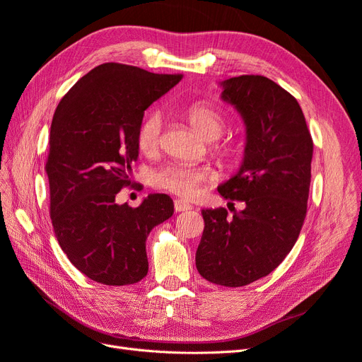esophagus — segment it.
<instances>
[{"mask_svg": "<svg viewBox=\"0 0 362 362\" xmlns=\"http://www.w3.org/2000/svg\"><path fill=\"white\" fill-rule=\"evenodd\" d=\"M173 206H175V211H177V213L187 211V210H190V208H192V205H190V204H185V202H184V201H181V199H175Z\"/></svg>", "mask_w": 362, "mask_h": 362, "instance_id": "1", "label": "esophagus"}]
</instances>
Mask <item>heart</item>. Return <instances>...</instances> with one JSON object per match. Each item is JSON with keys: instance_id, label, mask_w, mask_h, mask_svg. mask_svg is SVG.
Returning a JSON list of instances; mask_svg holds the SVG:
<instances>
[{"instance_id": "1", "label": "heart", "mask_w": 362, "mask_h": 362, "mask_svg": "<svg viewBox=\"0 0 362 362\" xmlns=\"http://www.w3.org/2000/svg\"><path fill=\"white\" fill-rule=\"evenodd\" d=\"M187 119L192 128L204 140H214L221 137L226 127L223 115L216 107L199 103L187 110ZM161 116L157 112L149 113L137 129V146L144 154H154L160 145ZM213 152L223 160L233 157L234 151L228 145H216ZM211 178V170L205 166H187V164H168L157 169L151 177L154 187L177 194L184 199H193L199 193L201 185Z\"/></svg>"}]
</instances>
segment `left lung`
<instances>
[{
  "instance_id": "left-lung-1",
  "label": "left lung",
  "mask_w": 362,
  "mask_h": 362,
  "mask_svg": "<svg viewBox=\"0 0 362 362\" xmlns=\"http://www.w3.org/2000/svg\"><path fill=\"white\" fill-rule=\"evenodd\" d=\"M222 100L246 127L242 166L217 187L245 208L202 210L196 269L217 286L243 287L275 270L293 249L306 216L313 139L296 98L261 75L221 83Z\"/></svg>"
}]
</instances>
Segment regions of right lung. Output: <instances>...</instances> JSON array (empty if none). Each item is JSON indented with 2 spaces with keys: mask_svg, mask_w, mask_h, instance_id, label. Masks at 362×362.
I'll list each match as a JSON object with an SVG mask.
<instances>
[{
  "mask_svg": "<svg viewBox=\"0 0 362 362\" xmlns=\"http://www.w3.org/2000/svg\"><path fill=\"white\" fill-rule=\"evenodd\" d=\"M181 78L104 63L56 108L45 166L51 221L62 250L92 281L129 286L146 276V238L173 214V202L154 193L133 208L116 204V194L129 185L145 110Z\"/></svg>",
  "mask_w": 362,
  "mask_h": 362,
  "instance_id": "right-lung-1",
  "label": "right lung"
}]
</instances>
